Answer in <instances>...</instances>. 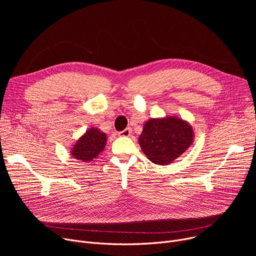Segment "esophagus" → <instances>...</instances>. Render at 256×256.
Instances as JSON below:
<instances>
[{
  "instance_id": "34e87169",
  "label": "esophagus",
  "mask_w": 256,
  "mask_h": 256,
  "mask_svg": "<svg viewBox=\"0 0 256 256\" xmlns=\"http://www.w3.org/2000/svg\"><path fill=\"white\" fill-rule=\"evenodd\" d=\"M130 135H132L130 128H126L124 130L119 132V136H121V137H130Z\"/></svg>"
}]
</instances>
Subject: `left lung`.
<instances>
[{"mask_svg": "<svg viewBox=\"0 0 256 256\" xmlns=\"http://www.w3.org/2000/svg\"><path fill=\"white\" fill-rule=\"evenodd\" d=\"M194 142L192 126L180 117L152 118L144 124L139 144L147 158L156 165H168Z\"/></svg>", "mask_w": 256, "mask_h": 256, "instance_id": "1", "label": "left lung"}]
</instances>
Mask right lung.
Returning a JSON list of instances; mask_svg holds the SVG:
<instances>
[{
  "instance_id": "add662e5",
  "label": "right lung",
  "mask_w": 256,
  "mask_h": 256,
  "mask_svg": "<svg viewBox=\"0 0 256 256\" xmlns=\"http://www.w3.org/2000/svg\"><path fill=\"white\" fill-rule=\"evenodd\" d=\"M106 144V135L98 128H90L72 145L70 154L76 160L90 163L98 158Z\"/></svg>"
}]
</instances>
